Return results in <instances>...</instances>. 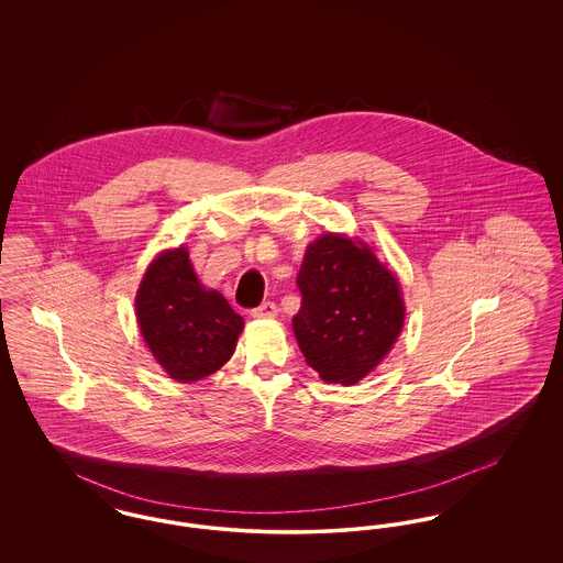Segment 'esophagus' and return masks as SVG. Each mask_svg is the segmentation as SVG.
I'll list each match as a JSON object with an SVG mask.
<instances>
[{
	"label": "esophagus",
	"instance_id": "esophagus-1",
	"mask_svg": "<svg viewBox=\"0 0 563 563\" xmlns=\"http://www.w3.org/2000/svg\"><path fill=\"white\" fill-rule=\"evenodd\" d=\"M251 314H253V319H276L278 306L274 301H266L260 308H255Z\"/></svg>",
	"mask_w": 563,
	"mask_h": 563
}]
</instances>
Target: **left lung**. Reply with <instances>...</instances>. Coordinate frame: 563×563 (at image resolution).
<instances>
[{
	"instance_id": "left-lung-1",
	"label": "left lung",
	"mask_w": 563,
	"mask_h": 563,
	"mask_svg": "<svg viewBox=\"0 0 563 563\" xmlns=\"http://www.w3.org/2000/svg\"><path fill=\"white\" fill-rule=\"evenodd\" d=\"M297 287L294 331L306 363L329 384L352 386L372 374L405 321L395 274L367 244L322 234L306 249Z\"/></svg>"
}]
</instances>
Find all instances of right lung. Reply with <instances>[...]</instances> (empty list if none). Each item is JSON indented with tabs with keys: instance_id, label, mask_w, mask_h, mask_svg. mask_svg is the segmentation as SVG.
Wrapping results in <instances>:
<instances>
[{
	"instance_id": "right-lung-1",
	"label": "right lung",
	"mask_w": 563,
	"mask_h": 563,
	"mask_svg": "<svg viewBox=\"0 0 563 563\" xmlns=\"http://www.w3.org/2000/svg\"><path fill=\"white\" fill-rule=\"evenodd\" d=\"M134 306L147 349L177 382L202 379L225 365L244 327L223 295L200 285L186 246L150 264Z\"/></svg>"
}]
</instances>
